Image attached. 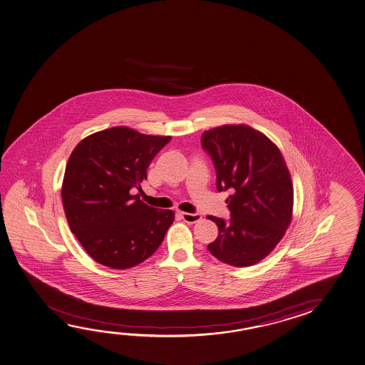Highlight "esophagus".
<instances>
[{
	"label": "esophagus",
	"instance_id": "1",
	"mask_svg": "<svg viewBox=\"0 0 365 365\" xmlns=\"http://www.w3.org/2000/svg\"><path fill=\"white\" fill-rule=\"evenodd\" d=\"M180 217L185 220L187 224H196L200 220L202 219V216L200 213L180 212Z\"/></svg>",
	"mask_w": 365,
	"mask_h": 365
}]
</instances>
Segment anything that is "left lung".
I'll return each instance as SVG.
<instances>
[{
    "instance_id": "obj_1",
    "label": "left lung",
    "mask_w": 365,
    "mask_h": 365,
    "mask_svg": "<svg viewBox=\"0 0 365 365\" xmlns=\"http://www.w3.org/2000/svg\"><path fill=\"white\" fill-rule=\"evenodd\" d=\"M201 144L216 169L220 192L231 217L208 216L219 236L208 252L232 267L259 263L281 242L291 224L293 187L291 174L278 146L247 125H224L207 130Z\"/></svg>"
}]
</instances>
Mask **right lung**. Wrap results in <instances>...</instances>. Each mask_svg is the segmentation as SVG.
<instances>
[{
	"mask_svg": "<svg viewBox=\"0 0 365 365\" xmlns=\"http://www.w3.org/2000/svg\"><path fill=\"white\" fill-rule=\"evenodd\" d=\"M170 136L126 126L84 138L68 159L62 200L71 231L97 263L128 269L152 257L174 221L172 210L143 202L146 169Z\"/></svg>",
	"mask_w": 365,
	"mask_h": 365,
	"instance_id": "right-lung-1",
	"label": "right lung"
}]
</instances>
